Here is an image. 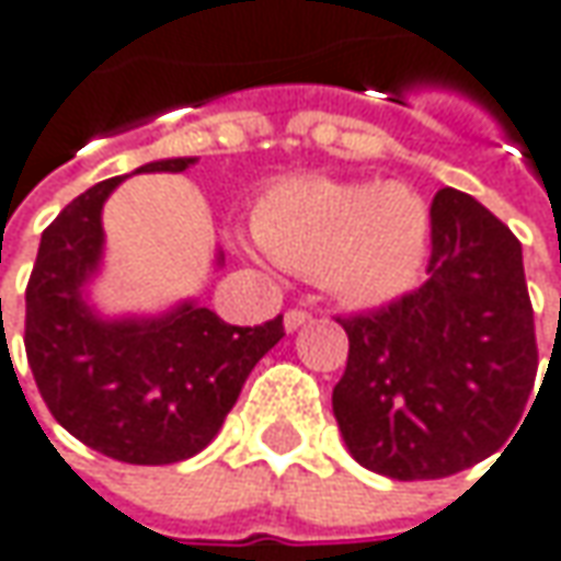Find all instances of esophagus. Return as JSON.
Segmentation results:
<instances>
[{
    "label": "esophagus",
    "mask_w": 561,
    "mask_h": 561,
    "mask_svg": "<svg viewBox=\"0 0 561 561\" xmlns=\"http://www.w3.org/2000/svg\"><path fill=\"white\" fill-rule=\"evenodd\" d=\"M282 323H285L288 332H295V329H301L305 323H310V313H307V310H285Z\"/></svg>",
    "instance_id": "34e87169"
}]
</instances>
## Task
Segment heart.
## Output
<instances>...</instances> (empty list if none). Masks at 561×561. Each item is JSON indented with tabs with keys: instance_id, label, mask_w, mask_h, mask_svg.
I'll use <instances>...</instances> for the list:
<instances>
[{
	"instance_id": "b5f03b06",
	"label": "heart",
	"mask_w": 561,
	"mask_h": 561,
	"mask_svg": "<svg viewBox=\"0 0 561 561\" xmlns=\"http://www.w3.org/2000/svg\"><path fill=\"white\" fill-rule=\"evenodd\" d=\"M254 234L279 266L320 279L342 305L379 307L421 279L430 209L402 182L291 175L256 201Z\"/></svg>"
}]
</instances>
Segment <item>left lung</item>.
<instances>
[{
  "label": "left lung",
  "instance_id": "8db88e82",
  "mask_svg": "<svg viewBox=\"0 0 561 561\" xmlns=\"http://www.w3.org/2000/svg\"><path fill=\"white\" fill-rule=\"evenodd\" d=\"M430 279L402 301L339 320L348 367L332 411L357 465L436 480L505 446L537 377L518 238L471 194L430 207Z\"/></svg>",
  "mask_w": 561,
  "mask_h": 561
}]
</instances>
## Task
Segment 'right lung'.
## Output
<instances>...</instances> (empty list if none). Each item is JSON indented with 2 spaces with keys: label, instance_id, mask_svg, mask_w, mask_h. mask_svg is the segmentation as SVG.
<instances>
[{
  "label": "right lung",
  "instance_id": "obj_1",
  "mask_svg": "<svg viewBox=\"0 0 561 561\" xmlns=\"http://www.w3.org/2000/svg\"><path fill=\"white\" fill-rule=\"evenodd\" d=\"M194 162L157 159L135 172H184ZM125 179L87 187L39 238L24 348L43 402L71 436L125 465H175L213 443L285 329L282 317L232 327L194 298L162 313H100L90 285L106 251L103 204Z\"/></svg>",
  "mask_w": 561,
  "mask_h": 561
}]
</instances>
